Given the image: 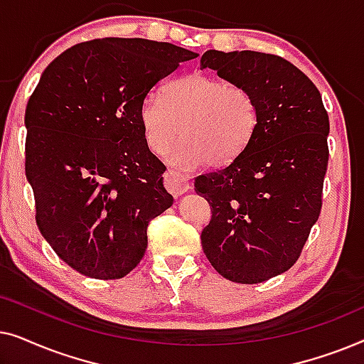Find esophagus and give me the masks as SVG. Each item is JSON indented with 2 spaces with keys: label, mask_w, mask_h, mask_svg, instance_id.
<instances>
[{
  "label": "esophagus",
  "mask_w": 364,
  "mask_h": 364,
  "mask_svg": "<svg viewBox=\"0 0 364 364\" xmlns=\"http://www.w3.org/2000/svg\"><path fill=\"white\" fill-rule=\"evenodd\" d=\"M166 187L173 193V196H181V193H186L188 188H191V186H188V178L177 171L166 172Z\"/></svg>",
  "instance_id": "obj_1"
}]
</instances>
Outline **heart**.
<instances>
[{
  "mask_svg": "<svg viewBox=\"0 0 364 364\" xmlns=\"http://www.w3.org/2000/svg\"><path fill=\"white\" fill-rule=\"evenodd\" d=\"M139 122L154 154L166 152L181 129L182 139L167 161L196 168L207 162L225 166L240 156L255 136L260 114L247 87L196 73L166 84L161 94H147L139 107Z\"/></svg>",
  "mask_w": 364,
  "mask_h": 364,
  "instance_id": "b5f03b06",
  "label": "heart"
}]
</instances>
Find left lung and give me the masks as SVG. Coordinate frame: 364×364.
<instances>
[{"instance_id":"1","label":"left lung","mask_w":364,"mask_h":364,"mask_svg":"<svg viewBox=\"0 0 364 364\" xmlns=\"http://www.w3.org/2000/svg\"><path fill=\"white\" fill-rule=\"evenodd\" d=\"M252 91L257 132L240 156L196 178L210 205L202 248L235 283H262L293 267L320 217L330 121L315 84L275 54L208 49L200 69Z\"/></svg>"}]
</instances>
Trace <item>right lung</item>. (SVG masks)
I'll return each instance as SVG.
<instances>
[{
  "label": "right lung",
  "instance_id": "add662e5",
  "mask_svg": "<svg viewBox=\"0 0 364 364\" xmlns=\"http://www.w3.org/2000/svg\"><path fill=\"white\" fill-rule=\"evenodd\" d=\"M197 56L171 43L104 38L66 49L41 74L24 114L26 178L39 232L82 275L126 277L146 253L149 223L173 203L139 107Z\"/></svg>",
  "mask_w": 364,
  "mask_h": 364
}]
</instances>
